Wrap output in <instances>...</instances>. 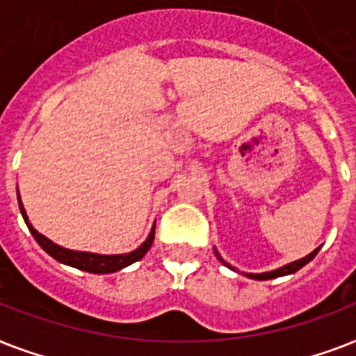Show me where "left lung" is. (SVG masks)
<instances>
[{
  "instance_id": "obj_1",
  "label": "left lung",
  "mask_w": 356,
  "mask_h": 356,
  "mask_svg": "<svg viewBox=\"0 0 356 356\" xmlns=\"http://www.w3.org/2000/svg\"><path fill=\"white\" fill-rule=\"evenodd\" d=\"M318 251H320V248L314 249L312 253L307 254V257H303V259H299V260H296V262H290V264L282 266V268H279V270L268 271V273H248V277H251V279H257V281H268V279H275V277L290 275V273H296L299 268H303L305 264H309L310 260L314 259L316 254H318ZM218 259H220V254H218ZM220 260H222V259H220ZM222 262H223V260H222ZM223 264H225V262H223ZM229 268H231V266H229Z\"/></svg>"
}]
</instances>
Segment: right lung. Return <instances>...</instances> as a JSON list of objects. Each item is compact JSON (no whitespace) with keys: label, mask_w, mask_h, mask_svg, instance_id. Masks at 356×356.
<instances>
[{"label":"right lung","mask_w":356,"mask_h":356,"mask_svg":"<svg viewBox=\"0 0 356 356\" xmlns=\"http://www.w3.org/2000/svg\"><path fill=\"white\" fill-rule=\"evenodd\" d=\"M18 203H19V212H22V216H24L25 223H27V227H29L31 234L35 236V240L38 242L44 251L47 254H51L53 259L58 260V262H63V264L74 266L77 270L83 271H90V273H113V271H118L125 266L133 264L136 260H140L147 253V249L151 248V243H153V238H155V227L151 229L149 236L145 240L138 249H134L131 253L127 254H94V253H83V251H72V249H64L57 243H53L51 240H47L44 234H40L36 229H33L29 222H27V216H25L24 205H22V201H19L18 195Z\"/></svg>","instance_id":"obj_1"}]
</instances>
